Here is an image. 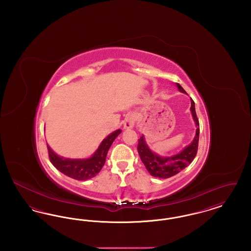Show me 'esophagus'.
<instances>
[{
    "instance_id": "obj_1",
    "label": "esophagus",
    "mask_w": 251,
    "mask_h": 251,
    "mask_svg": "<svg viewBox=\"0 0 251 251\" xmlns=\"http://www.w3.org/2000/svg\"><path fill=\"white\" fill-rule=\"evenodd\" d=\"M134 121H135L134 116L133 115H128L124 120V128L125 129H131L134 126Z\"/></svg>"
}]
</instances>
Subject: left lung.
<instances>
[{
	"label": "left lung",
	"mask_w": 251,
	"mask_h": 251,
	"mask_svg": "<svg viewBox=\"0 0 251 251\" xmlns=\"http://www.w3.org/2000/svg\"><path fill=\"white\" fill-rule=\"evenodd\" d=\"M179 91L185 93V90L181 87V85L177 84ZM192 116L197 125V132L196 136L188 147H186L182 151H180L176 155L171 157H160L152 152L144 140L143 136L138 139L137 151L139 156L143 162L144 166L149 171V173L160 179H167L180 172L183 168L188 167L191 164L192 161L197 155L198 147H199V139H200V122L198 120L195 102L191 99Z\"/></svg>",
	"instance_id": "left-lung-1"
}]
</instances>
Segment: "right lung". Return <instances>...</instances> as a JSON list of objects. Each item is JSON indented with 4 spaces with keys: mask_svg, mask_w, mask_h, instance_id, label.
Instances as JSON below:
<instances>
[{
    "mask_svg": "<svg viewBox=\"0 0 251 251\" xmlns=\"http://www.w3.org/2000/svg\"><path fill=\"white\" fill-rule=\"evenodd\" d=\"M121 132V130L112 132L100 145L94 155L89 159L76 160V159H65L56 155L50 148H48L49 158L50 163L56 167L60 172L78 180H85L95 177L104 166L108 151L114 140Z\"/></svg>",
    "mask_w": 251,
    "mask_h": 251,
    "instance_id": "right-lung-1",
    "label": "right lung"
}]
</instances>
